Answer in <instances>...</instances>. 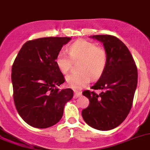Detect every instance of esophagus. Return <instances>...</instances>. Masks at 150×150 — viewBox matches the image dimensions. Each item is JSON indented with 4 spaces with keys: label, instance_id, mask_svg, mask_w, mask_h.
Wrapping results in <instances>:
<instances>
[{
    "label": "esophagus",
    "instance_id": "obj_1",
    "mask_svg": "<svg viewBox=\"0 0 150 150\" xmlns=\"http://www.w3.org/2000/svg\"><path fill=\"white\" fill-rule=\"evenodd\" d=\"M74 93H75V95H74V98H78V97H79V96H81V92H80L75 91V92H74Z\"/></svg>",
    "mask_w": 150,
    "mask_h": 150
}]
</instances>
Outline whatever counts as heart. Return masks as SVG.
<instances>
[{
    "mask_svg": "<svg viewBox=\"0 0 150 150\" xmlns=\"http://www.w3.org/2000/svg\"><path fill=\"white\" fill-rule=\"evenodd\" d=\"M69 56L64 51H60L56 56L55 63L62 73L70 70L72 61H80L78 66L79 72L67 75L68 86L79 90L93 80L98 79L104 72L108 61L107 50L96 43L84 39H79L68 48Z\"/></svg>",
    "mask_w": 150,
    "mask_h": 150,
    "instance_id": "b5f03b06",
    "label": "heart"
}]
</instances>
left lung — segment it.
Returning <instances> with one entry per match:
<instances>
[{"instance_id":"1","label":"left lung","mask_w":150,"mask_h":150,"mask_svg":"<svg viewBox=\"0 0 150 150\" xmlns=\"http://www.w3.org/2000/svg\"><path fill=\"white\" fill-rule=\"evenodd\" d=\"M103 43L108 61L104 72L91 89H100V94L85 90L83 95L89 100L87 108L82 110L85 122L102 131L119 126L132 108L138 83V69L127 46L112 35L92 36Z\"/></svg>"}]
</instances>
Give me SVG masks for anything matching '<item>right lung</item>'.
<instances>
[{
  "instance_id": "right-lung-1",
  "label": "right lung",
  "mask_w": 150,
  "mask_h": 150,
  "mask_svg": "<svg viewBox=\"0 0 150 150\" xmlns=\"http://www.w3.org/2000/svg\"><path fill=\"white\" fill-rule=\"evenodd\" d=\"M70 40L48 37L29 40L14 61V102L22 119L32 127L44 129L57 124L65 104L73 97L71 89L58 88L65 79L55 63L58 53Z\"/></svg>"
}]
</instances>
